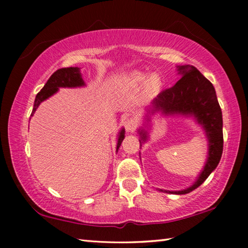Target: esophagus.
<instances>
[{
    "label": "esophagus",
    "instance_id": "1",
    "mask_svg": "<svg viewBox=\"0 0 248 248\" xmlns=\"http://www.w3.org/2000/svg\"><path fill=\"white\" fill-rule=\"evenodd\" d=\"M124 129L127 130L128 132H133L137 128V123H136V120L130 117V118L124 119Z\"/></svg>",
    "mask_w": 248,
    "mask_h": 248
}]
</instances>
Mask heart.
<instances>
[{
  "mask_svg": "<svg viewBox=\"0 0 248 248\" xmlns=\"http://www.w3.org/2000/svg\"><path fill=\"white\" fill-rule=\"evenodd\" d=\"M130 82L134 84V85H141V84H143L145 82V89L146 91L150 92V93L156 92L159 89V86L162 85V79L157 74L151 75V77H149L148 79H146L145 74L136 72L130 75Z\"/></svg>",
  "mask_w": 248,
  "mask_h": 248,
  "instance_id": "1",
  "label": "heart"
}]
</instances>
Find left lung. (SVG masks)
Here are the masks:
<instances>
[{
  "label": "left lung",
  "instance_id": "left-lung-1",
  "mask_svg": "<svg viewBox=\"0 0 248 248\" xmlns=\"http://www.w3.org/2000/svg\"><path fill=\"white\" fill-rule=\"evenodd\" d=\"M180 78L174 86L162 91L145 109V123L138 129L140 136V149L149 139V121L151 115L162 112L165 116L191 117L201 125L208 139V157L203 170L196 182L183 190H163L167 194L185 195L198 188L209 175L217 169L223 152V120L216 90L211 82L205 78L195 66L177 65ZM148 127V129L144 128Z\"/></svg>",
  "mask_w": 248,
  "mask_h": 248
}]
</instances>
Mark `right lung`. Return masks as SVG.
Instances as JSON below:
<instances>
[{
	"mask_svg": "<svg viewBox=\"0 0 248 248\" xmlns=\"http://www.w3.org/2000/svg\"><path fill=\"white\" fill-rule=\"evenodd\" d=\"M85 86V82L82 78L81 69L78 66H71V68H63L59 69L54 72L50 78L45 84V86L41 89V91L37 94L35 98V104H33L31 116L35 114L36 109L38 108L39 105L44 102V100L51 97L59 91L60 87H82ZM124 139V129L123 128L118 133V139H117V151L119 150L121 142Z\"/></svg>",
	"mask_w": 248,
	"mask_h": 248,
	"instance_id": "1",
	"label": "right lung"
}]
</instances>
